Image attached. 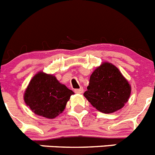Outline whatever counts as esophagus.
<instances>
[{"label": "esophagus", "instance_id": "1", "mask_svg": "<svg viewBox=\"0 0 155 155\" xmlns=\"http://www.w3.org/2000/svg\"><path fill=\"white\" fill-rule=\"evenodd\" d=\"M84 91V89H83V87H80L78 89H75L74 92L77 93V94H82Z\"/></svg>", "mask_w": 155, "mask_h": 155}]
</instances>
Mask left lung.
Instances as JSON below:
<instances>
[{
    "mask_svg": "<svg viewBox=\"0 0 155 155\" xmlns=\"http://www.w3.org/2000/svg\"><path fill=\"white\" fill-rule=\"evenodd\" d=\"M84 96L103 113L120 110L128 102L131 86L116 66L103 62L93 71Z\"/></svg>",
    "mask_w": 155,
    "mask_h": 155,
    "instance_id": "8db88e82",
    "label": "left lung"
}]
</instances>
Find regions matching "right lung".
Segmentation results:
<instances>
[{
    "label": "right lung",
    "instance_id": "add662e5",
    "mask_svg": "<svg viewBox=\"0 0 155 155\" xmlns=\"http://www.w3.org/2000/svg\"><path fill=\"white\" fill-rule=\"evenodd\" d=\"M60 83L53 74L39 71L30 81L24 93V101L38 116L54 119L65 109L67 102L74 94Z\"/></svg>",
    "mask_w": 155,
    "mask_h": 155
}]
</instances>
